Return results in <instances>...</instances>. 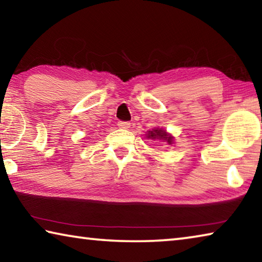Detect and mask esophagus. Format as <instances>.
I'll use <instances>...</instances> for the list:
<instances>
[{"mask_svg": "<svg viewBox=\"0 0 262 262\" xmlns=\"http://www.w3.org/2000/svg\"><path fill=\"white\" fill-rule=\"evenodd\" d=\"M118 126L119 128H121V129H128V128L130 127V123L128 121H119Z\"/></svg>", "mask_w": 262, "mask_h": 262, "instance_id": "esophagus-1", "label": "esophagus"}]
</instances>
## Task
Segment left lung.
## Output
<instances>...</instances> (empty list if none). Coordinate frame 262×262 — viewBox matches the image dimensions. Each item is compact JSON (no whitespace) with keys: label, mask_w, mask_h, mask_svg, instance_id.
<instances>
[{"label":"left lung","mask_w":262,"mask_h":262,"mask_svg":"<svg viewBox=\"0 0 262 262\" xmlns=\"http://www.w3.org/2000/svg\"><path fill=\"white\" fill-rule=\"evenodd\" d=\"M148 139L151 140H164L165 142H167L168 144L173 143V137H172L170 134H167L165 130H163L162 128H155L152 130H149L147 134Z\"/></svg>","instance_id":"left-lung-1"}]
</instances>
